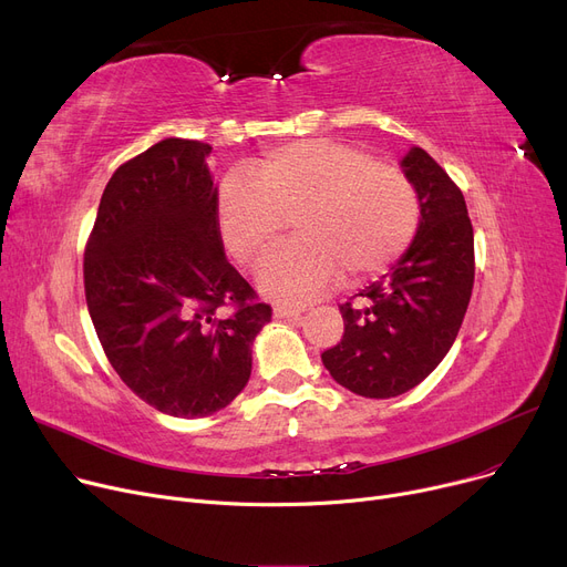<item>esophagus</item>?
Returning a JSON list of instances; mask_svg holds the SVG:
<instances>
[{
    "instance_id": "obj_1",
    "label": "esophagus",
    "mask_w": 567,
    "mask_h": 567,
    "mask_svg": "<svg viewBox=\"0 0 567 567\" xmlns=\"http://www.w3.org/2000/svg\"><path fill=\"white\" fill-rule=\"evenodd\" d=\"M303 310H306V308H301V306H287V303H278V306L274 308V315H276L278 319H289V317H299Z\"/></svg>"
}]
</instances>
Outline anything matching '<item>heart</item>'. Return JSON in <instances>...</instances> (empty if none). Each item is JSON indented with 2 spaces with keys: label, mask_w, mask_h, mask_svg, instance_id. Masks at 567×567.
<instances>
[{
  "label": "heart",
  "mask_w": 567,
  "mask_h": 567,
  "mask_svg": "<svg viewBox=\"0 0 567 567\" xmlns=\"http://www.w3.org/2000/svg\"><path fill=\"white\" fill-rule=\"evenodd\" d=\"M293 220L296 238L259 268L276 299H312L340 278L355 287L411 246L421 197L404 169L338 140H301L264 154L255 172L227 174L218 225L229 255L255 266Z\"/></svg>",
  "instance_id": "b5f03b06"
}]
</instances>
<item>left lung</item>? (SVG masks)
Returning <instances> with one entry per match:
<instances>
[{"mask_svg": "<svg viewBox=\"0 0 567 567\" xmlns=\"http://www.w3.org/2000/svg\"><path fill=\"white\" fill-rule=\"evenodd\" d=\"M402 167L421 197L419 234L391 274L340 306L342 340L321 353L340 385L377 400L411 391L443 361L475 276L473 225L460 186L419 146Z\"/></svg>", "mask_w": 567, "mask_h": 567, "instance_id": "left-lung-1", "label": "left lung"}]
</instances>
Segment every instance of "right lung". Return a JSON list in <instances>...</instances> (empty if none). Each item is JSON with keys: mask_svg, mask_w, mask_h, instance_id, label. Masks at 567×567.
<instances>
[{"mask_svg": "<svg viewBox=\"0 0 567 567\" xmlns=\"http://www.w3.org/2000/svg\"><path fill=\"white\" fill-rule=\"evenodd\" d=\"M199 140L167 137L118 165L84 248V296L107 361L176 419L246 389L271 306L227 261L218 190Z\"/></svg>", "mask_w": 567, "mask_h": 567, "instance_id": "obj_1", "label": "right lung"}]
</instances>
